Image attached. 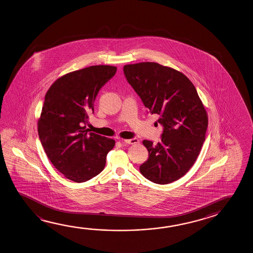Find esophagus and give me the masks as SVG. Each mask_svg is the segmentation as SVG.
I'll return each mask as SVG.
<instances>
[{"mask_svg":"<svg viewBox=\"0 0 253 253\" xmlns=\"http://www.w3.org/2000/svg\"><path fill=\"white\" fill-rule=\"evenodd\" d=\"M122 142L127 143V144H137L139 143V139L138 138H132V139H128V140H122Z\"/></svg>","mask_w":253,"mask_h":253,"instance_id":"esophagus-1","label":"esophagus"}]
</instances>
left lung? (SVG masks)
I'll return each instance as SVG.
<instances>
[{"label": "left lung", "mask_w": 253, "mask_h": 253, "mask_svg": "<svg viewBox=\"0 0 253 253\" xmlns=\"http://www.w3.org/2000/svg\"><path fill=\"white\" fill-rule=\"evenodd\" d=\"M125 77L147 112L163 126L161 141H142L149 158L140 166L146 179L168 184L191 168L206 141L208 118L197 89L183 73L151 62L126 64Z\"/></svg>", "instance_id": "1"}]
</instances>
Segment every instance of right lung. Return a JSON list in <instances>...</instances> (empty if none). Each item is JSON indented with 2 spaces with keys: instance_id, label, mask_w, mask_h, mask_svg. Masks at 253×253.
<instances>
[{
  "instance_id": "add662e5",
  "label": "right lung",
  "mask_w": 253,
  "mask_h": 253,
  "mask_svg": "<svg viewBox=\"0 0 253 253\" xmlns=\"http://www.w3.org/2000/svg\"><path fill=\"white\" fill-rule=\"evenodd\" d=\"M116 72L111 65L75 71L54 82L45 95L39 137L47 158L69 180L85 182L98 175L115 145L113 139L90 133L86 123L99 90Z\"/></svg>"
}]
</instances>
